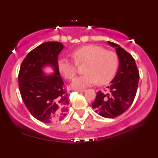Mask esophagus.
Segmentation results:
<instances>
[{"label":"esophagus","mask_w":158,"mask_h":158,"mask_svg":"<svg viewBox=\"0 0 158 158\" xmlns=\"http://www.w3.org/2000/svg\"><path fill=\"white\" fill-rule=\"evenodd\" d=\"M77 92H79V93H83V92H85V90H77Z\"/></svg>","instance_id":"obj_1"}]
</instances>
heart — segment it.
Listing matches in <instances>:
<instances>
[{
  "label": "heart",
  "mask_w": 158,
  "mask_h": 158,
  "mask_svg": "<svg viewBox=\"0 0 158 158\" xmlns=\"http://www.w3.org/2000/svg\"><path fill=\"white\" fill-rule=\"evenodd\" d=\"M71 56L77 64L85 63V74L76 77L70 84V88L75 90L85 89L97 82L106 85L113 79L118 68L117 54L97 45L81 46L74 50ZM58 69L66 79H72L77 73V65L66 59L58 61Z\"/></svg>",
  "instance_id": "heart-1"
}]
</instances>
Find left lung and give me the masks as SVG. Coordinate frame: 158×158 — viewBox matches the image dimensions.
Wrapping results in <instances>:
<instances>
[{"label":"left lung","instance_id":"8db88e82","mask_svg":"<svg viewBox=\"0 0 158 158\" xmlns=\"http://www.w3.org/2000/svg\"><path fill=\"white\" fill-rule=\"evenodd\" d=\"M115 48L119 58V68L115 77L108 86V92H97L92 108L106 118H114L124 113L131 106L136 96L139 71L131 54L118 44L108 41Z\"/></svg>","mask_w":158,"mask_h":158}]
</instances>
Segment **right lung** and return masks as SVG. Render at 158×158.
Returning <instances> with one entry per match:
<instances>
[{"label":"right lung","instance_id":"add662e5","mask_svg":"<svg viewBox=\"0 0 158 158\" xmlns=\"http://www.w3.org/2000/svg\"><path fill=\"white\" fill-rule=\"evenodd\" d=\"M64 46L57 41H48L31 50L23 59L19 73L21 98L30 114L45 123L64 119L70 104L69 94L63 88L58 69V56ZM52 66L54 73L47 76L43 68Z\"/></svg>","mask_w":158,"mask_h":158}]
</instances>
